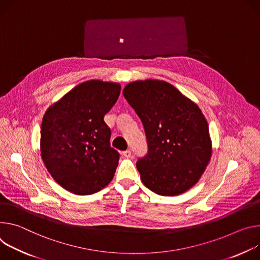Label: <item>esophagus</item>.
<instances>
[{
  "mask_svg": "<svg viewBox=\"0 0 260 260\" xmlns=\"http://www.w3.org/2000/svg\"><path fill=\"white\" fill-rule=\"evenodd\" d=\"M123 155L126 157V158H130L132 156V153L130 150H127V151H124L123 152Z\"/></svg>",
  "mask_w": 260,
  "mask_h": 260,
  "instance_id": "obj_1",
  "label": "esophagus"
}]
</instances>
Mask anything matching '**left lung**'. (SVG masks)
Instances as JSON below:
<instances>
[{"mask_svg": "<svg viewBox=\"0 0 260 260\" xmlns=\"http://www.w3.org/2000/svg\"><path fill=\"white\" fill-rule=\"evenodd\" d=\"M123 95L145 128L148 154L136 167L147 188L175 196L193 187L211 159L209 125L198 106L163 80L128 83Z\"/></svg>", "mask_w": 260, "mask_h": 260, "instance_id": "left-lung-1", "label": "left lung"}]
</instances>
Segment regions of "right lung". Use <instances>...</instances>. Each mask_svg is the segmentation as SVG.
Wrapping results in <instances>:
<instances>
[{
    "label": "right lung",
    "instance_id": "right-lung-1",
    "mask_svg": "<svg viewBox=\"0 0 260 260\" xmlns=\"http://www.w3.org/2000/svg\"><path fill=\"white\" fill-rule=\"evenodd\" d=\"M120 92L119 83L89 80L46 110L40 132L41 157L64 189L90 195L112 180L120 154L110 147L111 131L104 115Z\"/></svg>",
    "mask_w": 260,
    "mask_h": 260
}]
</instances>
